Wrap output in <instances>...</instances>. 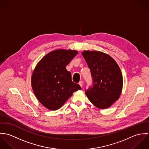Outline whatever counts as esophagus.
Segmentation results:
<instances>
[{"label":"esophagus","mask_w":149,"mask_h":149,"mask_svg":"<svg viewBox=\"0 0 149 149\" xmlns=\"http://www.w3.org/2000/svg\"><path fill=\"white\" fill-rule=\"evenodd\" d=\"M79 85L81 86V87H83V82L82 81H80V82H79Z\"/></svg>","instance_id":"1"}]
</instances>
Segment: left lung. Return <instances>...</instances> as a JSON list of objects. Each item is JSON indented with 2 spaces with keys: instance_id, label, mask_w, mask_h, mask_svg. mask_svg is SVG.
I'll return each instance as SVG.
<instances>
[{
  "instance_id": "8db88e82",
  "label": "left lung",
  "mask_w": 149,
  "mask_h": 149,
  "mask_svg": "<svg viewBox=\"0 0 149 149\" xmlns=\"http://www.w3.org/2000/svg\"><path fill=\"white\" fill-rule=\"evenodd\" d=\"M82 55L91 70L92 85L85 94L95 106L105 109L116 101L123 87V76L116 61L97 51H84Z\"/></svg>"
}]
</instances>
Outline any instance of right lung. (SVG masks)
I'll use <instances>...</instances> for the list:
<instances>
[{
    "label": "right lung",
    "mask_w": 149,
    "mask_h": 149,
    "mask_svg": "<svg viewBox=\"0 0 149 149\" xmlns=\"http://www.w3.org/2000/svg\"><path fill=\"white\" fill-rule=\"evenodd\" d=\"M78 52L72 50H56L43 57L36 66L31 77L34 93L43 106L56 110L62 106L81 88L72 80L66 66Z\"/></svg>",
    "instance_id": "add662e5"
}]
</instances>
